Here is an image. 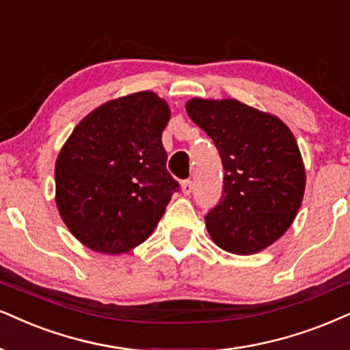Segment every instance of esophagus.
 I'll use <instances>...</instances> for the list:
<instances>
[{
  "label": "esophagus",
  "mask_w": 350,
  "mask_h": 350,
  "mask_svg": "<svg viewBox=\"0 0 350 350\" xmlns=\"http://www.w3.org/2000/svg\"><path fill=\"white\" fill-rule=\"evenodd\" d=\"M182 191L183 195H189L193 191V182L191 180H183L182 182Z\"/></svg>",
  "instance_id": "esophagus-1"
}]
</instances>
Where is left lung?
Wrapping results in <instances>:
<instances>
[{
  "mask_svg": "<svg viewBox=\"0 0 350 350\" xmlns=\"http://www.w3.org/2000/svg\"><path fill=\"white\" fill-rule=\"evenodd\" d=\"M187 111L214 141L224 167L222 198L204 215L211 239L228 253L261 252L286 234L304 200L294 135L278 116L234 98H191Z\"/></svg>",
  "mask_w": 350,
  "mask_h": 350,
  "instance_id": "left-lung-1",
  "label": "left lung"
}]
</instances>
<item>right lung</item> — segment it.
<instances>
[{"mask_svg":"<svg viewBox=\"0 0 350 350\" xmlns=\"http://www.w3.org/2000/svg\"><path fill=\"white\" fill-rule=\"evenodd\" d=\"M167 102L150 90L115 98L81 120L55 165L56 206L81 243L118 254L137 247L180 189L167 170Z\"/></svg>","mask_w":350,"mask_h":350,"instance_id":"right-lung-1","label":"right lung"}]
</instances>
